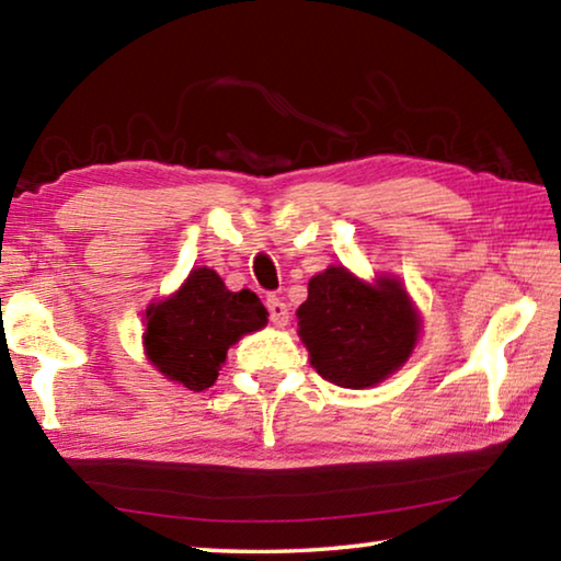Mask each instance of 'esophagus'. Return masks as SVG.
<instances>
[{"instance_id": "34e87169", "label": "esophagus", "mask_w": 561, "mask_h": 561, "mask_svg": "<svg viewBox=\"0 0 561 561\" xmlns=\"http://www.w3.org/2000/svg\"><path fill=\"white\" fill-rule=\"evenodd\" d=\"M267 309H270V319L274 327H287L289 321V307L284 304L279 297H270L267 299Z\"/></svg>"}]
</instances>
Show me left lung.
I'll list each match as a JSON object with an SVG mask.
<instances>
[{
    "label": "left lung",
    "mask_w": 561,
    "mask_h": 561,
    "mask_svg": "<svg viewBox=\"0 0 561 561\" xmlns=\"http://www.w3.org/2000/svg\"><path fill=\"white\" fill-rule=\"evenodd\" d=\"M297 317L311 366L341 388L381 383L405 364L421 334V317L401 282H360L341 264L309 279Z\"/></svg>",
    "instance_id": "1"
}]
</instances>
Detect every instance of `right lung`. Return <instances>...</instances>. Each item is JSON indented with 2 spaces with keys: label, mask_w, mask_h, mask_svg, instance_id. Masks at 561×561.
I'll use <instances>...</instances> for the list:
<instances>
[{
  "label": "right lung",
  "mask_w": 561,
  "mask_h": 561,
  "mask_svg": "<svg viewBox=\"0 0 561 561\" xmlns=\"http://www.w3.org/2000/svg\"><path fill=\"white\" fill-rule=\"evenodd\" d=\"M267 317L257 294L230 291L215 270L197 267L173 297L148 307L146 356L170 381L205 391L217 381L227 348Z\"/></svg>",
  "instance_id": "1"
}]
</instances>
